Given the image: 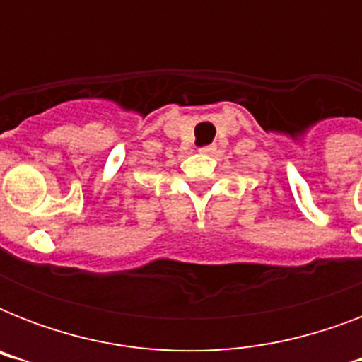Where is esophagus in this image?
<instances>
[{
    "label": "esophagus",
    "mask_w": 362,
    "mask_h": 362,
    "mask_svg": "<svg viewBox=\"0 0 362 362\" xmlns=\"http://www.w3.org/2000/svg\"><path fill=\"white\" fill-rule=\"evenodd\" d=\"M201 153H214L216 152V146L214 144H210V146H203L201 150H199Z\"/></svg>",
    "instance_id": "34e87169"
}]
</instances>
